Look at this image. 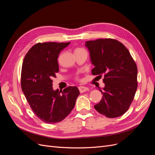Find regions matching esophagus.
Wrapping results in <instances>:
<instances>
[{"label": "esophagus", "instance_id": "1", "mask_svg": "<svg viewBox=\"0 0 155 155\" xmlns=\"http://www.w3.org/2000/svg\"><path fill=\"white\" fill-rule=\"evenodd\" d=\"M79 88V92H80L81 93H83V92H85L87 91H88V88L86 87H83V86H81V87H78Z\"/></svg>", "mask_w": 155, "mask_h": 155}]
</instances>
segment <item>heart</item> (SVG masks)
<instances>
[{
  "instance_id": "1",
  "label": "heart",
  "mask_w": 155,
  "mask_h": 155,
  "mask_svg": "<svg viewBox=\"0 0 155 155\" xmlns=\"http://www.w3.org/2000/svg\"><path fill=\"white\" fill-rule=\"evenodd\" d=\"M83 50V49H81V48H77L75 51H78V50Z\"/></svg>"
}]
</instances>
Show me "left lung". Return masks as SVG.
Returning <instances> with one entry per match:
<instances>
[{"mask_svg": "<svg viewBox=\"0 0 155 155\" xmlns=\"http://www.w3.org/2000/svg\"><path fill=\"white\" fill-rule=\"evenodd\" d=\"M85 46L94 66L92 75H104L105 87L100 88L103 96L95 109L107 118L123 115L133 102L138 87V70L132 56L116 39L88 41Z\"/></svg>", "mask_w": 155, "mask_h": 155, "instance_id": "left-lung-1", "label": "left lung"}]
</instances>
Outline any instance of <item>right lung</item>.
Segmentation results:
<instances>
[{
    "instance_id": "1",
    "label": "right lung",
    "mask_w": 155,
    "mask_h": 155,
    "mask_svg": "<svg viewBox=\"0 0 155 155\" xmlns=\"http://www.w3.org/2000/svg\"><path fill=\"white\" fill-rule=\"evenodd\" d=\"M68 43H39L26 54L21 70V88L34 114L46 124L61 121L76 104L79 91L68 87L60 94L54 91L51 78L59 72L58 58Z\"/></svg>"
}]
</instances>
